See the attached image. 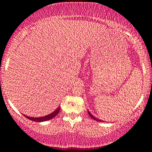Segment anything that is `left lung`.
<instances>
[{
  "label": "left lung",
  "mask_w": 152,
  "mask_h": 152,
  "mask_svg": "<svg viewBox=\"0 0 152 152\" xmlns=\"http://www.w3.org/2000/svg\"><path fill=\"white\" fill-rule=\"evenodd\" d=\"M88 115H89V116H91V118H93L94 120H96V121H103V120L102 121V120H101V119H99V118H97L94 117V116L93 115H92L91 114V113L89 112V111H88Z\"/></svg>",
  "instance_id": "obj_1"
}]
</instances>
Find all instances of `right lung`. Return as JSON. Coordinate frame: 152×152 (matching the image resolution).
<instances>
[{
	"label": "right lung",
	"mask_w": 152,
	"mask_h": 152,
	"mask_svg": "<svg viewBox=\"0 0 152 152\" xmlns=\"http://www.w3.org/2000/svg\"><path fill=\"white\" fill-rule=\"evenodd\" d=\"M59 111H60V106H59L58 109H56V111H54L53 113H51V114L47 115V116H43V117H36V118H35V117H30V116H26V115H24V116H26V117L28 119L31 120V121H36V122L46 121H48V120L51 119V118H53V117H55V116L58 114Z\"/></svg>",
	"instance_id": "add662e5"
}]
</instances>
